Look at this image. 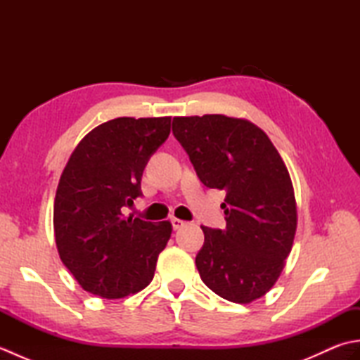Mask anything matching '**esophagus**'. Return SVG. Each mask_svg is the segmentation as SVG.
<instances>
[{
	"label": "esophagus",
	"instance_id": "1",
	"mask_svg": "<svg viewBox=\"0 0 360 360\" xmlns=\"http://www.w3.org/2000/svg\"><path fill=\"white\" fill-rule=\"evenodd\" d=\"M172 224H173L174 231H178V229L186 226V221H182V219H179V218H172Z\"/></svg>",
	"mask_w": 360,
	"mask_h": 360
}]
</instances>
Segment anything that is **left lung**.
Segmentation results:
<instances>
[{
  "mask_svg": "<svg viewBox=\"0 0 360 360\" xmlns=\"http://www.w3.org/2000/svg\"><path fill=\"white\" fill-rule=\"evenodd\" d=\"M173 134L209 188L224 190L226 229L201 227V280L233 303L263 297L292 249L297 202L280 153L248 119L204 114L173 119Z\"/></svg>",
  "mask_w": 360,
  "mask_h": 360,
  "instance_id": "left-lung-1",
  "label": "left lung"
}]
</instances>
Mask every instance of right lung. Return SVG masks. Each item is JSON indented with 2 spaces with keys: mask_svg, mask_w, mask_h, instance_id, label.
Wrapping results in <instances>:
<instances>
[{
  "mask_svg": "<svg viewBox=\"0 0 360 360\" xmlns=\"http://www.w3.org/2000/svg\"><path fill=\"white\" fill-rule=\"evenodd\" d=\"M170 128L172 117L105 122L79 142L60 176L53 201L57 250L91 294L124 298L155 277L172 223L125 217L124 207L142 195L143 168Z\"/></svg>",
  "mask_w": 360,
  "mask_h": 360,
  "instance_id": "right-lung-1",
  "label": "right lung"
}]
</instances>
